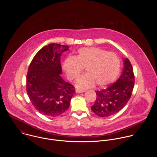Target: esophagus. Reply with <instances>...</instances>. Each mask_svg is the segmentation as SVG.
I'll return each instance as SVG.
<instances>
[{"label": "esophagus", "instance_id": "34e87169", "mask_svg": "<svg viewBox=\"0 0 157 157\" xmlns=\"http://www.w3.org/2000/svg\"><path fill=\"white\" fill-rule=\"evenodd\" d=\"M85 90H75V92L77 94H79V93H82V92H84Z\"/></svg>", "mask_w": 157, "mask_h": 157}]
</instances>
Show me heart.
Returning a JSON list of instances; mask_svg holds the SVG:
<instances>
[{
  "mask_svg": "<svg viewBox=\"0 0 157 157\" xmlns=\"http://www.w3.org/2000/svg\"><path fill=\"white\" fill-rule=\"evenodd\" d=\"M63 70L69 81L77 78L83 68L87 73L78 77L75 86L79 89L92 86L95 83L100 87L115 80L120 69V61L113 52L98 48H83L74 57H68L63 63Z\"/></svg>",
  "mask_w": 157,
  "mask_h": 157,
  "instance_id": "1",
  "label": "heart"
}]
</instances>
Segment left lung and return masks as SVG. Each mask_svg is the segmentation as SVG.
<instances>
[{
	"instance_id": "1",
	"label": "left lung",
	"mask_w": 157,
	"mask_h": 157,
	"mask_svg": "<svg viewBox=\"0 0 157 157\" xmlns=\"http://www.w3.org/2000/svg\"><path fill=\"white\" fill-rule=\"evenodd\" d=\"M124 69L120 78L106 89L96 90L97 98L91 110L100 117H108L122 109L132 94L135 77L128 59H123Z\"/></svg>"
}]
</instances>
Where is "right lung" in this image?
<instances>
[{"label": "right lung", "instance_id": "obj_1", "mask_svg": "<svg viewBox=\"0 0 157 157\" xmlns=\"http://www.w3.org/2000/svg\"><path fill=\"white\" fill-rule=\"evenodd\" d=\"M67 45L51 44L39 50L32 60L26 75V89L34 107L51 117L65 112L75 93L74 86L60 76V57Z\"/></svg>", "mask_w": 157, "mask_h": 157}]
</instances>
